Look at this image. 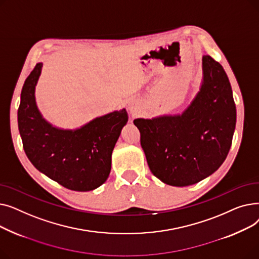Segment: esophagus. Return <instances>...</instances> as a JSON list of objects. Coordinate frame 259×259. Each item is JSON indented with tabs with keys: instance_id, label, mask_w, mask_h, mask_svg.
<instances>
[{
	"instance_id": "esophagus-1",
	"label": "esophagus",
	"mask_w": 259,
	"mask_h": 259,
	"mask_svg": "<svg viewBox=\"0 0 259 259\" xmlns=\"http://www.w3.org/2000/svg\"><path fill=\"white\" fill-rule=\"evenodd\" d=\"M129 110H130V112H131L132 116L137 115L138 112H139V106H138V104L130 103V104H129Z\"/></svg>"
}]
</instances>
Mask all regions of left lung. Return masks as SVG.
I'll use <instances>...</instances> for the list:
<instances>
[{
  "label": "left lung",
  "instance_id": "8db88e82",
  "mask_svg": "<svg viewBox=\"0 0 259 259\" xmlns=\"http://www.w3.org/2000/svg\"><path fill=\"white\" fill-rule=\"evenodd\" d=\"M200 91L182 115L137 118L148 166L170 186L196 184L214 173L232 145L236 107L223 66L202 57Z\"/></svg>",
  "mask_w": 259,
  "mask_h": 259
}]
</instances>
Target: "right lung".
Returning a JSON list of instances; mask_svg holds the SVG:
<instances>
[{"label": "right lung", "mask_w": 259, "mask_h": 259, "mask_svg": "<svg viewBox=\"0 0 259 259\" xmlns=\"http://www.w3.org/2000/svg\"><path fill=\"white\" fill-rule=\"evenodd\" d=\"M42 63L26 78L18 110L24 151L31 164L52 181L73 191L103 185L111 170V154L126 125L125 109L88 122L76 130H61L47 122L35 104L34 88Z\"/></svg>", "instance_id": "1"}]
</instances>
